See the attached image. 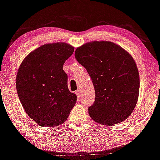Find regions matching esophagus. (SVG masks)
Segmentation results:
<instances>
[{
  "label": "esophagus",
  "mask_w": 160,
  "mask_h": 160,
  "mask_svg": "<svg viewBox=\"0 0 160 160\" xmlns=\"http://www.w3.org/2000/svg\"><path fill=\"white\" fill-rule=\"evenodd\" d=\"M76 95H78V98H80V96H81V91L80 90H78V91H76Z\"/></svg>",
  "instance_id": "esophagus-1"
}]
</instances>
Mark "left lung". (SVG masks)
Instances as JSON below:
<instances>
[{"label": "left lung", "mask_w": 160, "mask_h": 160, "mask_svg": "<svg viewBox=\"0 0 160 160\" xmlns=\"http://www.w3.org/2000/svg\"><path fill=\"white\" fill-rule=\"evenodd\" d=\"M74 56L95 88V102L88 109L91 118L104 126L127 119L136 105L140 87L138 70L131 55L112 42L92 41L77 48Z\"/></svg>", "instance_id": "1"}]
</instances>
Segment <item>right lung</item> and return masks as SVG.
I'll list each match as a JSON object with an SVG mask.
<instances>
[{"label": "right lung", "instance_id": "add662e5", "mask_svg": "<svg viewBox=\"0 0 160 160\" xmlns=\"http://www.w3.org/2000/svg\"><path fill=\"white\" fill-rule=\"evenodd\" d=\"M66 43H47L25 57L18 70L16 86L22 105L40 126L64 123L77 102L68 87L65 61L74 52Z\"/></svg>", "mask_w": 160, "mask_h": 160}]
</instances>
